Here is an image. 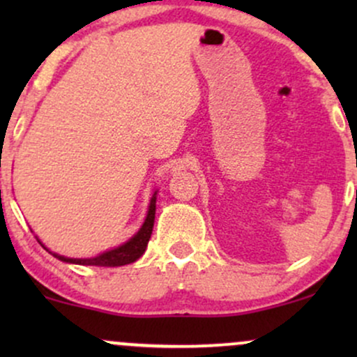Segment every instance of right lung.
I'll return each instance as SVG.
<instances>
[{
  "label": "right lung",
  "instance_id": "1",
  "mask_svg": "<svg viewBox=\"0 0 357 357\" xmlns=\"http://www.w3.org/2000/svg\"><path fill=\"white\" fill-rule=\"evenodd\" d=\"M154 215H155V192L153 195V198H151L149 211H147L144 225H142L141 230L127 241V243L110 250V252L102 253V255L96 258H67V257L56 255V253H53V257H56L61 261H68V264L96 265V267H121V265L132 264V261H136L137 258L146 252V247L151 238V233H153Z\"/></svg>",
  "mask_w": 357,
  "mask_h": 357
}]
</instances>
